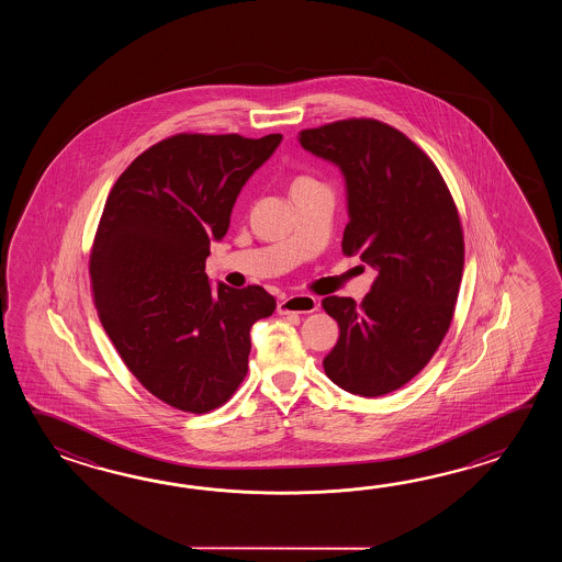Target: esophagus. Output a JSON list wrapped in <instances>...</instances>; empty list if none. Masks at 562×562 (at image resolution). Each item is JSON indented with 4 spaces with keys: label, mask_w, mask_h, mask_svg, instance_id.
I'll return each mask as SVG.
<instances>
[{
    "label": "esophagus",
    "mask_w": 562,
    "mask_h": 562,
    "mask_svg": "<svg viewBox=\"0 0 562 562\" xmlns=\"http://www.w3.org/2000/svg\"><path fill=\"white\" fill-rule=\"evenodd\" d=\"M317 299L311 295H291V297L281 299L277 303V313L279 315H289V313H313L317 311Z\"/></svg>",
    "instance_id": "34e87169"
}]
</instances>
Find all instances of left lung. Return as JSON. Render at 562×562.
Returning a JSON list of instances; mask_svg holds the SVG:
<instances>
[{"label": "left lung", "instance_id": "8db88e82", "mask_svg": "<svg viewBox=\"0 0 562 562\" xmlns=\"http://www.w3.org/2000/svg\"><path fill=\"white\" fill-rule=\"evenodd\" d=\"M299 144L346 179L341 251L378 277L368 297H325L339 339L323 359L349 394H390L424 370L454 315L464 237L440 170L406 134L380 120L351 119L299 132Z\"/></svg>", "mask_w": 562, "mask_h": 562}]
</instances>
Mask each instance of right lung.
Here are the masks:
<instances>
[{
  "mask_svg": "<svg viewBox=\"0 0 562 562\" xmlns=\"http://www.w3.org/2000/svg\"><path fill=\"white\" fill-rule=\"evenodd\" d=\"M281 134H177L132 160L108 194L90 255L94 303L120 358L168 406H223L249 368L252 323L276 311L263 286L204 273L233 204Z\"/></svg>",
  "mask_w": 562,
  "mask_h": 562,
  "instance_id": "add662e5",
  "label": "right lung"
}]
</instances>
